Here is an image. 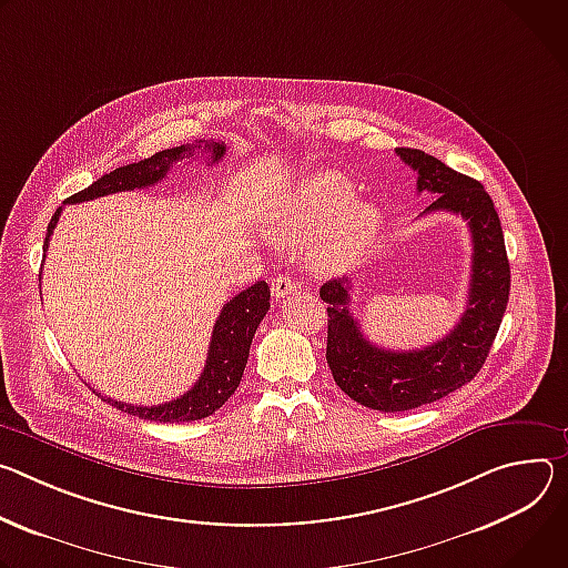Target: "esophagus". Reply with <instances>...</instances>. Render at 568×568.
Instances as JSON below:
<instances>
[{"label": "esophagus", "mask_w": 568, "mask_h": 568, "mask_svg": "<svg viewBox=\"0 0 568 568\" xmlns=\"http://www.w3.org/2000/svg\"><path fill=\"white\" fill-rule=\"evenodd\" d=\"M295 288H297V286H295V282H293L288 275H277V277L273 280V284H271V293H273L275 300L288 297Z\"/></svg>", "instance_id": "obj_1"}]
</instances>
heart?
Here are the masks:
<instances>
[{"label": "heart", "instance_id": "obj_1", "mask_svg": "<svg viewBox=\"0 0 568 568\" xmlns=\"http://www.w3.org/2000/svg\"><path fill=\"white\" fill-rule=\"evenodd\" d=\"M336 171L306 175L268 216L271 236L282 245H306L321 271L347 268L372 241L379 214Z\"/></svg>", "mask_w": 568, "mask_h": 568}]
</instances>
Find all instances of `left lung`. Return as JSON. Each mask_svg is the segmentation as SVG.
Listing matches in <instances>:
<instances>
[{"label":"left lung","mask_w":568,"mask_h":568,"mask_svg":"<svg viewBox=\"0 0 568 568\" xmlns=\"http://www.w3.org/2000/svg\"><path fill=\"white\" fill-rule=\"evenodd\" d=\"M417 171V192H430L428 212H452L471 232L469 300L458 325L445 336L410 352L372 345L349 311V280H329L321 288L327 302V363L338 388L361 406L399 413L437 402L469 384L480 372L510 297V264L494 203L485 186L445 162L419 151L397 149Z\"/></svg>","instance_id":"obj_1"}]
</instances>
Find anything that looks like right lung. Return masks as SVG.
<instances>
[{
	"label": "right lung",
	"mask_w": 568,
	"mask_h": 568,
	"mask_svg": "<svg viewBox=\"0 0 568 568\" xmlns=\"http://www.w3.org/2000/svg\"><path fill=\"white\" fill-rule=\"evenodd\" d=\"M194 151H207L212 164H216L225 155V144L223 142H206L203 145L202 142H199L192 146L182 144L175 149L160 151L146 160L119 166V169L101 175L97 182H92L88 189H83V192L70 196L65 203L74 205V203H85V201H94L101 196H110L116 192H133V189L151 186L169 173L173 162L182 160L184 155H194ZM60 212H62V207L55 210V214L51 216V221L47 225L44 252L49 247V236L53 234ZM268 308H271V288L266 282H255L245 291H241L239 295H234L227 304H223L221 316L212 332L207 361L199 376V382L194 384L192 390H186L178 399H171V402L158 404V406H133V404H123V402H116L110 397H101V393H99V397L103 402L112 404L114 408H119L121 413H131V415H138L142 419H151V422H169V424L194 422V419H203V417L212 415L239 388L245 363H247L252 336H255Z\"/></svg>",
	"instance_id": "obj_1"
}]
</instances>
